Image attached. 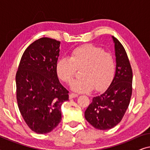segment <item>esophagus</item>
Instances as JSON below:
<instances>
[{"mask_svg": "<svg viewBox=\"0 0 150 150\" xmlns=\"http://www.w3.org/2000/svg\"><path fill=\"white\" fill-rule=\"evenodd\" d=\"M79 96V94L77 93H71L70 95H69V98H76Z\"/></svg>", "mask_w": 150, "mask_h": 150, "instance_id": "obj_1", "label": "esophagus"}]
</instances>
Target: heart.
I'll use <instances>...</instances> for the list:
<instances>
[{"mask_svg": "<svg viewBox=\"0 0 150 150\" xmlns=\"http://www.w3.org/2000/svg\"><path fill=\"white\" fill-rule=\"evenodd\" d=\"M83 77L71 84L74 91L86 93L95 87L100 91L112 81L116 68L114 57L101 47L85 44L71 51L68 57L59 59L56 63V71L59 79L70 83L78 69Z\"/></svg>", "mask_w": 150, "mask_h": 150, "instance_id": "heart-1", "label": "heart"}]
</instances>
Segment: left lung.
Returning <instances> with one entry per match:
<instances>
[{
  "label": "left lung",
  "instance_id": "obj_1",
  "mask_svg": "<svg viewBox=\"0 0 150 150\" xmlns=\"http://www.w3.org/2000/svg\"><path fill=\"white\" fill-rule=\"evenodd\" d=\"M116 57L114 79L104 93L93 98L85 112L86 120L94 128L108 130L124 117L132 91V70L124 46L112 37Z\"/></svg>",
  "mask_w": 150,
  "mask_h": 150
}]
</instances>
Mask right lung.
Segmentation results:
<instances>
[{"mask_svg":"<svg viewBox=\"0 0 150 150\" xmlns=\"http://www.w3.org/2000/svg\"><path fill=\"white\" fill-rule=\"evenodd\" d=\"M60 42L42 38L30 44L20 59L16 75V98L27 126L46 134L61 121V106L69 100L56 71Z\"/></svg>","mask_w":150,"mask_h":150,"instance_id":"right-lung-1","label":"right lung"}]
</instances>
